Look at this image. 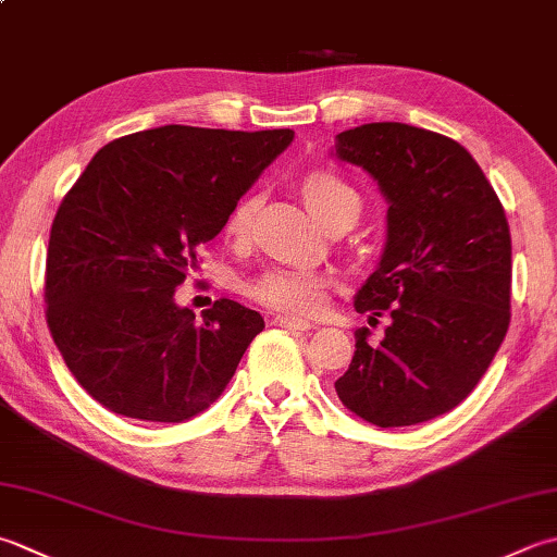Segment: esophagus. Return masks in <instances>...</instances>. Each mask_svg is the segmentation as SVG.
<instances>
[{
	"mask_svg": "<svg viewBox=\"0 0 557 557\" xmlns=\"http://www.w3.org/2000/svg\"><path fill=\"white\" fill-rule=\"evenodd\" d=\"M272 323L280 325V329H289V331H309L311 323L309 321H301V319H294V315H275Z\"/></svg>",
	"mask_w": 557,
	"mask_h": 557,
	"instance_id": "obj_1",
	"label": "esophagus"
}]
</instances>
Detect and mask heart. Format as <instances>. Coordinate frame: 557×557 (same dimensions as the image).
Instances as JSON below:
<instances>
[{
    "label": "heart",
    "instance_id": "1",
    "mask_svg": "<svg viewBox=\"0 0 557 557\" xmlns=\"http://www.w3.org/2000/svg\"><path fill=\"white\" fill-rule=\"evenodd\" d=\"M301 195L309 210L325 224L337 214H352L355 220L362 210L359 193L345 181L335 178L333 173L315 171L304 178ZM258 210V195H246L238 200L226 216V234L232 238H244ZM335 277L325 270L270 265L260 270L256 277L244 282V294L260 307L282 311L289 315H313L323 309L329 289Z\"/></svg>",
    "mask_w": 557,
    "mask_h": 557
}]
</instances>
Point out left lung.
Here are the masks:
<instances>
[{
  "mask_svg": "<svg viewBox=\"0 0 557 557\" xmlns=\"http://www.w3.org/2000/svg\"><path fill=\"white\" fill-rule=\"evenodd\" d=\"M388 202L384 253L355 294L359 313H391L384 341L355 331L337 398L376 428L444 416L487 372L509 329L511 236L505 207L468 151L406 123L335 137Z\"/></svg>",
  "mask_w": 557,
  "mask_h": 557,
  "instance_id": "1",
  "label": "left lung"
}]
</instances>
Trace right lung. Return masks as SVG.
Wrapping results in <instances>:
<instances>
[{"label": "right lung", "instance_id": "1", "mask_svg": "<svg viewBox=\"0 0 557 557\" xmlns=\"http://www.w3.org/2000/svg\"><path fill=\"white\" fill-rule=\"evenodd\" d=\"M292 139V129H141L98 149L64 195L46 315L70 372L103 408L183 422L222 396L263 315L220 299L195 319L176 287Z\"/></svg>", "mask_w": 557, "mask_h": 557}]
</instances>
